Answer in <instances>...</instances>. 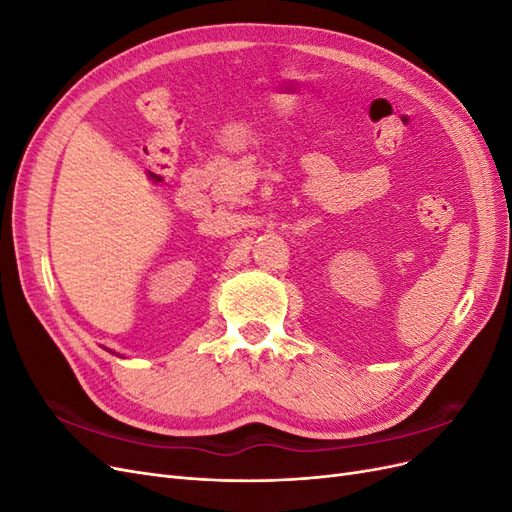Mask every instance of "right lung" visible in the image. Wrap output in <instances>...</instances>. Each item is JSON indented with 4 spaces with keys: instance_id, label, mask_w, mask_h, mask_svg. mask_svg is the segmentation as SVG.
Listing matches in <instances>:
<instances>
[{
    "instance_id": "obj_1",
    "label": "right lung",
    "mask_w": 512,
    "mask_h": 512,
    "mask_svg": "<svg viewBox=\"0 0 512 512\" xmlns=\"http://www.w3.org/2000/svg\"><path fill=\"white\" fill-rule=\"evenodd\" d=\"M108 352H111V350H108ZM113 354H115V352H113Z\"/></svg>"
}]
</instances>
